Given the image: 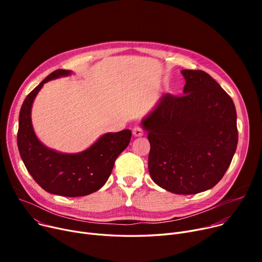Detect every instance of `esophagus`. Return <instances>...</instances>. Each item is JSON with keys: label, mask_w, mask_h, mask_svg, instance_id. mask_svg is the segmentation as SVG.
Segmentation results:
<instances>
[{"label": "esophagus", "mask_w": 262, "mask_h": 262, "mask_svg": "<svg viewBox=\"0 0 262 262\" xmlns=\"http://www.w3.org/2000/svg\"><path fill=\"white\" fill-rule=\"evenodd\" d=\"M143 133L144 132H143L142 127H140V126H135L133 129V135L135 137H141V136H143Z\"/></svg>", "instance_id": "34e87169"}]
</instances>
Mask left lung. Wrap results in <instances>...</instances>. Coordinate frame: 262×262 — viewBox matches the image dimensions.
<instances>
[{
    "instance_id": "1",
    "label": "left lung",
    "mask_w": 262,
    "mask_h": 262,
    "mask_svg": "<svg viewBox=\"0 0 262 262\" xmlns=\"http://www.w3.org/2000/svg\"><path fill=\"white\" fill-rule=\"evenodd\" d=\"M184 95L166 93L141 122L150 144L148 172L175 194H196L222 180L238 144L230 96L201 70H183Z\"/></svg>"
}]
</instances>
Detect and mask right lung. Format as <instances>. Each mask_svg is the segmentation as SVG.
Wrapping results in <instances>:
<instances>
[{"label":"right lung","instance_id":"obj_1","mask_svg":"<svg viewBox=\"0 0 262 262\" xmlns=\"http://www.w3.org/2000/svg\"><path fill=\"white\" fill-rule=\"evenodd\" d=\"M71 73L62 69L52 72L26 96L19 115L17 142L27 171L41 188L52 194L76 198L91 194L105 185L117 157L129 144L132 132L104 134L90 147L75 154L60 153L41 143L32 124L33 102L46 82Z\"/></svg>","mask_w":262,"mask_h":262}]
</instances>
